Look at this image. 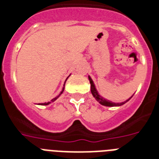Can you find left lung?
Wrapping results in <instances>:
<instances>
[{
  "mask_svg": "<svg viewBox=\"0 0 159 159\" xmlns=\"http://www.w3.org/2000/svg\"><path fill=\"white\" fill-rule=\"evenodd\" d=\"M88 78H89L90 83H91V92H92V96H93L95 99L97 100V102H99L101 105H102V106H122V105L125 104V103H126V102H128L129 100L130 99L131 97H133V96H132V97H129L128 100H126L125 102H120V103H116V102H111V101H108V100L105 99L104 97H102V96H101V95L98 93L97 88H96V87H95L94 82H93V81H92V79L91 78V77H90V76H88Z\"/></svg>",
  "mask_w": 159,
  "mask_h": 159,
  "instance_id": "left-lung-1",
  "label": "left lung"
}]
</instances>
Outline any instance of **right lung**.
I'll return each instance as SVG.
<instances>
[{
	"mask_svg": "<svg viewBox=\"0 0 159 159\" xmlns=\"http://www.w3.org/2000/svg\"><path fill=\"white\" fill-rule=\"evenodd\" d=\"M70 76V75H69ZM69 76H68V77H69ZM68 77H67V78H68ZM67 79H66V81H67ZM66 81H65V82H66ZM65 82H64V85H63V88H62V92H60V94L58 95V96H57V97H55V98H53V99H52L51 100V102H44V103H40V104L39 105H41V106H47V105H49L51 103V102H55V101H56V100L57 99V98H58V97H60V96H61V94H62V92H63V91H64V86H65Z\"/></svg>",
	"mask_w": 159,
	"mask_h": 159,
	"instance_id": "add662e5",
	"label": "right lung"
}]
</instances>
